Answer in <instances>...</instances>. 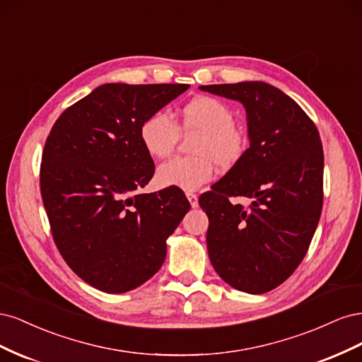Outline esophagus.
<instances>
[{"label":"esophagus","mask_w":362,"mask_h":362,"mask_svg":"<svg viewBox=\"0 0 362 362\" xmlns=\"http://www.w3.org/2000/svg\"><path fill=\"white\" fill-rule=\"evenodd\" d=\"M185 194H187V199H189V202H190V205H192L193 208H196V206L199 205V202H198V194L190 193V192H187Z\"/></svg>","instance_id":"1"}]
</instances>
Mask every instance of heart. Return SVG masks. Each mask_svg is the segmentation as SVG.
Returning a JSON list of instances; mask_svg holds the SVG:
<instances>
[{"instance_id": "1", "label": "heart", "mask_w": 362, "mask_h": 362, "mask_svg": "<svg viewBox=\"0 0 362 362\" xmlns=\"http://www.w3.org/2000/svg\"><path fill=\"white\" fill-rule=\"evenodd\" d=\"M233 108L213 96H196L180 110L178 124L166 112L149 115L140 125V141L154 158L170 156L178 144L180 129L185 134L196 133L192 154L163 163L157 181L163 187H178L185 192L201 189L214 177L216 164L231 169L243 158L247 136L234 124Z\"/></svg>"}]
</instances>
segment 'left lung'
I'll return each mask as SVG.
<instances>
[{
    "instance_id": "left-lung-1",
    "label": "left lung",
    "mask_w": 362,
    "mask_h": 362,
    "mask_svg": "<svg viewBox=\"0 0 362 362\" xmlns=\"http://www.w3.org/2000/svg\"><path fill=\"white\" fill-rule=\"evenodd\" d=\"M240 101L250 146L199 196L208 216V257L217 275L250 294L290 278L308 252L323 205L319 129L288 95L262 81L201 86ZM233 197H245L247 206Z\"/></svg>"
}]
</instances>
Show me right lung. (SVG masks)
<instances>
[{"label": "right lung", "mask_w": 362, "mask_h": 362, "mask_svg": "<svg viewBox=\"0 0 362 362\" xmlns=\"http://www.w3.org/2000/svg\"><path fill=\"white\" fill-rule=\"evenodd\" d=\"M189 84H103L52 125L40 193L66 264L105 293L134 290L166 258V240L190 204L181 189L140 193L156 166L140 125Z\"/></svg>", "instance_id": "obj_1"}]
</instances>
